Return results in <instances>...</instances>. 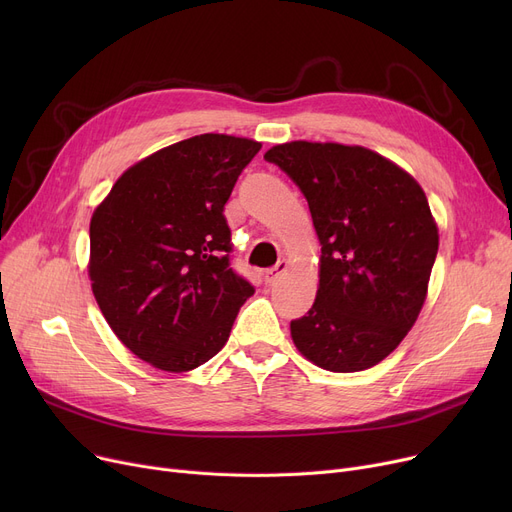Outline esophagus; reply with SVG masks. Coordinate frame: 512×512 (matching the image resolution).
<instances>
[{
	"label": "esophagus",
	"instance_id": "34e87169",
	"mask_svg": "<svg viewBox=\"0 0 512 512\" xmlns=\"http://www.w3.org/2000/svg\"><path fill=\"white\" fill-rule=\"evenodd\" d=\"M288 270V261L286 259H280L274 267H270V270H265L263 272V280H265V284H274L284 272Z\"/></svg>",
	"mask_w": 512,
	"mask_h": 512
}]
</instances>
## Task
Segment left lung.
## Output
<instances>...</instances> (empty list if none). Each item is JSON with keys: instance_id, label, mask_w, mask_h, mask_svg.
Listing matches in <instances>:
<instances>
[{"instance_id": "obj_1", "label": "left lung", "mask_w": 512, "mask_h": 512, "mask_svg": "<svg viewBox=\"0 0 512 512\" xmlns=\"http://www.w3.org/2000/svg\"><path fill=\"white\" fill-rule=\"evenodd\" d=\"M301 188L321 245L313 307L290 321L317 367L378 365L423 307L438 226L417 180L365 147L292 141L263 155Z\"/></svg>"}]
</instances>
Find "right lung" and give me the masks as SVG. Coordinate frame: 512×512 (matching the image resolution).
I'll return each mask as SVG.
<instances>
[{
	"label": "right lung",
	"instance_id": "obj_1",
	"mask_svg": "<svg viewBox=\"0 0 512 512\" xmlns=\"http://www.w3.org/2000/svg\"><path fill=\"white\" fill-rule=\"evenodd\" d=\"M261 143L199 134L141 159L91 218L89 278L122 344L191 371L226 344L255 288L230 267L224 205Z\"/></svg>",
	"mask_w": 512,
	"mask_h": 512
}]
</instances>
